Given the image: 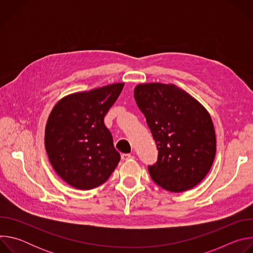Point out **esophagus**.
<instances>
[{"instance_id":"34e87169","label":"esophagus","mask_w":253,"mask_h":253,"mask_svg":"<svg viewBox=\"0 0 253 253\" xmlns=\"http://www.w3.org/2000/svg\"><path fill=\"white\" fill-rule=\"evenodd\" d=\"M132 158H133V156L131 154H128V153H123L121 155L122 160H128V159H132Z\"/></svg>"}]
</instances>
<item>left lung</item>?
Segmentation results:
<instances>
[{
  "instance_id": "obj_1",
  "label": "left lung",
  "mask_w": 253,
  "mask_h": 253,
  "mask_svg": "<svg viewBox=\"0 0 253 253\" xmlns=\"http://www.w3.org/2000/svg\"><path fill=\"white\" fill-rule=\"evenodd\" d=\"M134 98L155 140L153 181L165 190L183 192L209 172L216 152L213 123L205 108L173 84H140Z\"/></svg>"
}]
</instances>
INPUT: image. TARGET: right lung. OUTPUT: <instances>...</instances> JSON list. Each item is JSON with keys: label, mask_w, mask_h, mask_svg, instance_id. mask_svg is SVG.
Segmentation results:
<instances>
[{"label": "right lung", "mask_w": 253, "mask_h": 253, "mask_svg": "<svg viewBox=\"0 0 253 253\" xmlns=\"http://www.w3.org/2000/svg\"><path fill=\"white\" fill-rule=\"evenodd\" d=\"M117 83L60 100L48 118L45 146L56 173L81 190L100 186L120 161L104 117L119 97Z\"/></svg>", "instance_id": "1"}]
</instances>
